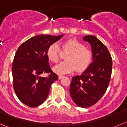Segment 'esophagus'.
<instances>
[{
  "label": "esophagus",
  "instance_id": "1",
  "mask_svg": "<svg viewBox=\"0 0 127 127\" xmlns=\"http://www.w3.org/2000/svg\"><path fill=\"white\" fill-rule=\"evenodd\" d=\"M65 76H62V75H60V76H58V78H59V79H62V78H64Z\"/></svg>",
  "mask_w": 127,
  "mask_h": 127
}]
</instances>
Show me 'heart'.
<instances>
[{
  "label": "heart",
  "mask_w": 127,
  "mask_h": 127,
  "mask_svg": "<svg viewBox=\"0 0 127 127\" xmlns=\"http://www.w3.org/2000/svg\"><path fill=\"white\" fill-rule=\"evenodd\" d=\"M64 50L69 51L65 55L66 60L61 62L53 67V70L60 75L69 74L76 70L85 71L90 66L93 60V53L86 48L85 44L74 39H68L62 44ZM60 48L56 42L50 44L46 51L49 60L57 62L59 59Z\"/></svg>",
  "instance_id": "b5f03b06"
}]
</instances>
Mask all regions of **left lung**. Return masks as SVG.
<instances>
[{
  "mask_svg": "<svg viewBox=\"0 0 127 127\" xmlns=\"http://www.w3.org/2000/svg\"><path fill=\"white\" fill-rule=\"evenodd\" d=\"M83 40L92 46L93 62L80 76L72 77L70 95L81 107L94 105L105 93L112 72V58L107 47L94 35H86Z\"/></svg>",
  "mask_w": 127,
  "mask_h": 127,
  "instance_id": "obj_1",
  "label": "left lung"
}]
</instances>
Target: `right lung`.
Here are the masks:
<instances>
[{
  "instance_id": "add662e5",
  "label": "right lung",
  "mask_w": 127,
  "mask_h": 127,
  "mask_svg": "<svg viewBox=\"0 0 127 127\" xmlns=\"http://www.w3.org/2000/svg\"><path fill=\"white\" fill-rule=\"evenodd\" d=\"M62 36L38 35L23 42L16 51L12 67L13 88L18 98L29 107H37L45 101L51 84L58 79L51 70L46 51ZM43 73L49 76H40Z\"/></svg>"
}]
</instances>
